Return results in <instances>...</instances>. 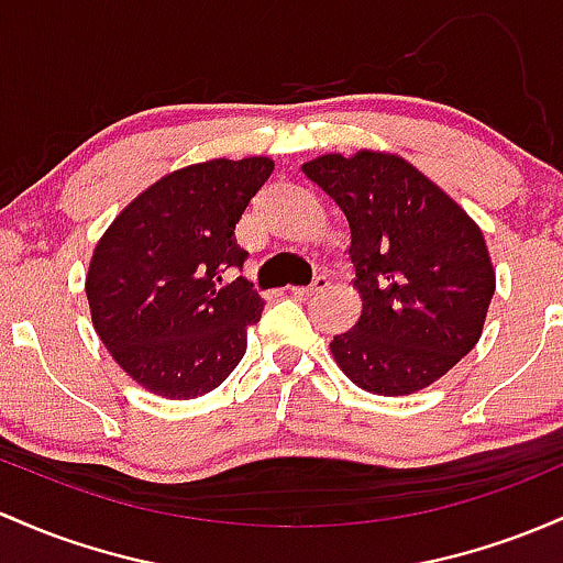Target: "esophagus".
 I'll return each mask as SVG.
<instances>
[{"label": "esophagus", "mask_w": 563, "mask_h": 563, "mask_svg": "<svg viewBox=\"0 0 563 563\" xmlns=\"http://www.w3.org/2000/svg\"><path fill=\"white\" fill-rule=\"evenodd\" d=\"M325 286H329V280H325L323 275H318V277H314V280L310 283V286H296V288H291V294H294V296H312V294L323 291Z\"/></svg>", "instance_id": "34e87169"}]
</instances>
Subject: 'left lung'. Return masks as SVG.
<instances>
[{
	"label": "left lung",
	"instance_id": "left-lung-1",
	"mask_svg": "<svg viewBox=\"0 0 563 563\" xmlns=\"http://www.w3.org/2000/svg\"><path fill=\"white\" fill-rule=\"evenodd\" d=\"M305 176L336 202L363 310L331 342L336 366L361 390L411 395L478 344L494 296L481 227L398 154H320Z\"/></svg>",
	"mask_w": 563,
	"mask_h": 563
}]
</instances>
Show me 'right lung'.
Listing matches in <instances>:
<instances>
[{"mask_svg":"<svg viewBox=\"0 0 563 563\" xmlns=\"http://www.w3.org/2000/svg\"><path fill=\"white\" fill-rule=\"evenodd\" d=\"M269 157L208 159L154 181L101 234L85 294L92 329L135 385L168 400L216 390L249 347L262 296L238 277L234 224L262 189Z\"/></svg>","mask_w":563,"mask_h":563,"instance_id":"obj_1","label":"right lung"}]
</instances>
